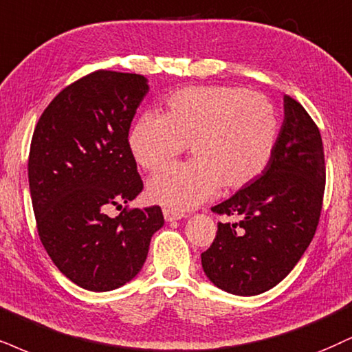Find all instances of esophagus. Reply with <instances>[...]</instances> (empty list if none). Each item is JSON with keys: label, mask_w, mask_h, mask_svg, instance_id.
<instances>
[{"label": "esophagus", "mask_w": 352, "mask_h": 352, "mask_svg": "<svg viewBox=\"0 0 352 352\" xmlns=\"http://www.w3.org/2000/svg\"><path fill=\"white\" fill-rule=\"evenodd\" d=\"M163 215H164V220H166V222H173V220H181L183 217H186L184 212L173 210V209H163Z\"/></svg>", "instance_id": "obj_1"}]
</instances>
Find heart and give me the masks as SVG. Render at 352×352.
Returning <instances> with one entry per match:
<instances>
[{
  "label": "heart",
  "mask_w": 352,
  "mask_h": 352,
  "mask_svg": "<svg viewBox=\"0 0 352 352\" xmlns=\"http://www.w3.org/2000/svg\"><path fill=\"white\" fill-rule=\"evenodd\" d=\"M276 107L263 94L233 86L177 89L163 116L143 114L129 132L138 166L155 173L190 146L194 162L169 168L148 183L151 201L190 209L225 192L248 188L266 171L279 140Z\"/></svg>",
  "instance_id": "1"
}]
</instances>
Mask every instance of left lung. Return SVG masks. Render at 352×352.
Masks as SVG:
<instances>
[{
    "label": "left lung",
    "instance_id": "obj_1",
    "mask_svg": "<svg viewBox=\"0 0 352 352\" xmlns=\"http://www.w3.org/2000/svg\"><path fill=\"white\" fill-rule=\"evenodd\" d=\"M284 111L266 171L212 207L236 222L217 223L210 248L201 254L202 267L217 287L235 296H258L279 284L318 227L327 181L322 135L294 98H284Z\"/></svg>",
    "mask_w": 352,
    "mask_h": 352
}]
</instances>
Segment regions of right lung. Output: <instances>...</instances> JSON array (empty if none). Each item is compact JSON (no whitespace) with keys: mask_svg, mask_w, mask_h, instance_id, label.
Masks as SVG:
<instances>
[{"mask_svg":"<svg viewBox=\"0 0 352 352\" xmlns=\"http://www.w3.org/2000/svg\"><path fill=\"white\" fill-rule=\"evenodd\" d=\"M148 91L137 73L96 70L54 98L34 130L29 189L37 232L60 272L93 292L133 279L164 219L160 206L107 215L143 189L129 129Z\"/></svg>","mask_w":352,"mask_h":352,"instance_id":"right-lung-1","label":"right lung"}]
</instances>
